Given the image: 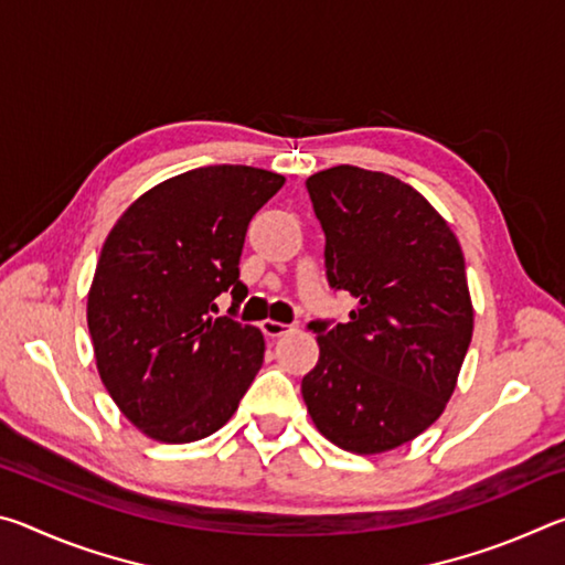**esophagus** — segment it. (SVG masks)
<instances>
[{"label": "esophagus", "mask_w": 565, "mask_h": 565, "mask_svg": "<svg viewBox=\"0 0 565 565\" xmlns=\"http://www.w3.org/2000/svg\"><path fill=\"white\" fill-rule=\"evenodd\" d=\"M262 331L269 339H279V337H284L286 331H291V327H289V323H281V321H274V319H264L262 321Z\"/></svg>", "instance_id": "esophagus-1"}]
</instances>
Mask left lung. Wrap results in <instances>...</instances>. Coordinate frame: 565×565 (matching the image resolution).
<instances>
[{"label": "left lung", "mask_w": 565, "mask_h": 565, "mask_svg": "<svg viewBox=\"0 0 565 565\" xmlns=\"http://www.w3.org/2000/svg\"><path fill=\"white\" fill-rule=\"evenodd\" d=\"M327 236L347 323L311 321L319 361L301 381L319 431L351 454H384L444 414L471 343L463 252L441 214L404 181L359 167L306 179Z\"/></svg>", "instance_id": "1"}]
</instances>
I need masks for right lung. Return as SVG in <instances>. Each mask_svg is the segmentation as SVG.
I'll list each match as a JSON object with an SVG mask.
<instances>
[{"instance_id": "1", "label": "right lung", "mask_w": 565, "mask_h": 565, "mask_svg": "<svg viewBox=\"0 0 565 565\" xmlns=\"http://www.w3.org/2000/svg\"><path fill=\"white\" fill-rule=\"evenodd\" d=\"M266 169H191L141 194L107 236L87 299L99 376L139 431L189 444L218 431L264 363V337L216 296L246 299L248 222L284 186Z\"/></svg>"}]
</instances>
